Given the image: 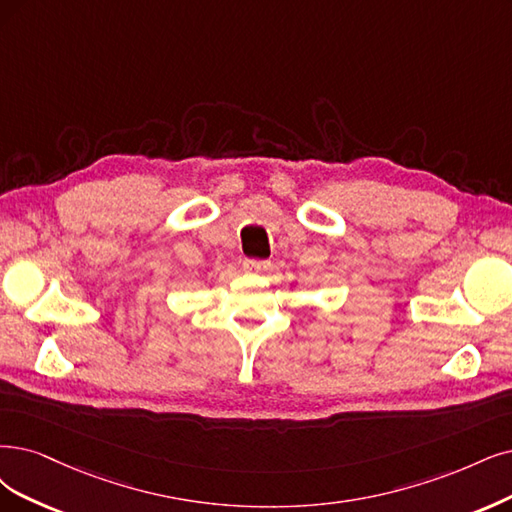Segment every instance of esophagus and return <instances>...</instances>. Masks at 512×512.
Here are the masks:
<instances>
[{
    "label": "esophagus",
    "mask_w": 512,
    "mask_h": 512,
    "mask_svg": "<svg viewBox=\"0 0 512 512\" xmlns=\"http://www.w3.org/2000/svg\"><path fill=\"white\" fill-rule=\"evenodd\" d=\"M242 268L249 274H263V272L270 270V261H266V259H244Z\"/></svg>",
    "instance_id": "esophagus-1"
}]
</instances>
